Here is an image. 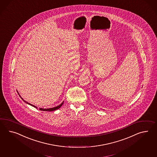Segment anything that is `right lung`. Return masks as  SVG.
<instances>
[{"label": "right lung", "mask_w": 157, "mask_h": 157, "mask_svg": "<svg viewBox=\"0 0 157 157\" xmlns=\"http://www.w3.org/2000/svg\"><path fill=\"white\" fill-rule=\"evenodd\" d=\"M18 93V92H17ZM19 94V93H18ZM21 99H22V98L21 97V96H20ZM22 100H23V99H22ZM25 103H27V104H29V105H32V106H33V107H35V108H37V107H36V106H35V105H33V104H29V103H28V102H27L26 101H25L24 100H23ZM63 104V102H62L60 105H59L58 106H57V107H54V108H48V109H44V108H40L39 109L40 110V111H55V110H57V109H59L60 107H61L62 105V104Z\"/></svg>", "instance_id": "1"}]
</instances>
